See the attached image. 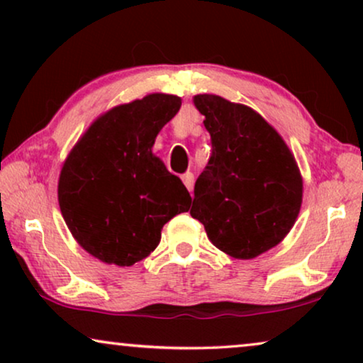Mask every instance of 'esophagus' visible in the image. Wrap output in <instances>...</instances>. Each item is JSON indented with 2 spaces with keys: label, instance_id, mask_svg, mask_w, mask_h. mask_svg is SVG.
Listing matches in <instances>:
<instances>
[{
  "label": "esophagus",
  "instance_id": "esophagus-1",
  "mask_svg": "<svg viewBox=\"0 0 363 363\" xmlns=\"http://www.w3.org/2000/svg\"><path fill=\"white\" fill-rule=\"evenodd\" d=\"M182 180H183V183H185L186 190H188V191H191V190H193V183H195V177H193V173H191V172L183 173V175H182Z\"/></svg>",
  "mask_w": 363,
  "mask_h": 363
}]
</instances>
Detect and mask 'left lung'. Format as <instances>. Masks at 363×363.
<instances>
[{"instance_id":"8db88e82","label":"left lung","mask_w":363,"mask_h":363,"mask_svg":"<svg viewBox=\"0 0 363 363\" xmlns=\"http://www.w3.org/2000/svg\"><path fill=\"white\" fill-rule=\"evenodd\" d=\"M193 104L205 116L213 150L195 183L190 215L218 250L252 259L279 245L301 211L294 153L251 107L215 94H198Z\"/></svg>"}]
</instances>
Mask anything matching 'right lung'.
Returning <instances> with one entry per match:
<instances>
[{
    "mask_svg": "<svg viewBox=\"0 0 363 363\" xmlns=\"http://www.w3.org/2000/svg\"><path fill=\"white\" fill-rule=\"evenodd\" d=\"M182 107L148 94L99 116L62 163L57 200L74 240L89 255L133 266L155 250L162 228L190 210L180 178L152 153L158 132Z\"/></svg>",
    "mask_w": 363,
    "mask_h": 363,
    "instance_id": "add662e5",
    "label": "right lung"
}]
</instances>
